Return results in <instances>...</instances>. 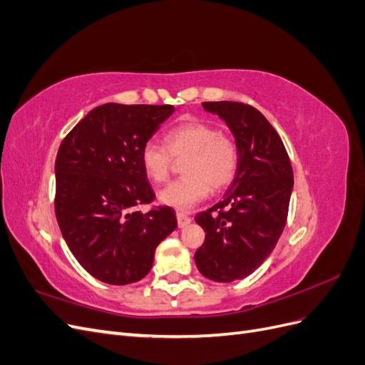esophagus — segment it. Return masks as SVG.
Masks as SVG:
<instances>
[{"instance_id":"1","label":"esophagus","mask_w":365,"mask_h":365,"mask_svg":"<svg viewBox=\"0 0 365 365\" xmlns=\"http://www.w3.org/2000/svg\"><path fill=\"white\" fill-rule=\"evenodd\" d=\"M176 219H178L180 228H184L192 222V217L189 216V213H185V212H176Z\"/></svg>"}]
</instances>
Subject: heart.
<instances>
[{"mask_svg": "<svg viewBox=\"0 0 365 365\" xmlns=\"http://www.w3.org/2000/svg\"><path fill=\"white\" fill-rule=\"evenodd\" d=\"M172 157H187L182 165L185 176L165 185L160 200L176 208H190L202 201L210 185L215 190L224 189L235 180L239 164L235 140L213 123L200 120L176 125L165 134V146L150 140L140 153L143 170L153 182L168 180Z\"/></svg>", "mask_w": 365, "mask_h": 365, "instance_id": "obj_1", "label": "heart"}]
</instances>
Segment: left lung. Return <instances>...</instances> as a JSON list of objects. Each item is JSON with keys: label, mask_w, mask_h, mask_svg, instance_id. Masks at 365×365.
Wrapping results in <instances>:
<instances>
[{"label": "left lung", "mask_w": 365, "mask_h": 365, "mask_svg": "<svg viewBox=\"0 0 365 365\" xmlns=\"http://www.w3.org/2000/svg\"><path fill=\"white\" fill-rule=\"evenodd\" d=\"M202 106L230 128L239 164L224 200L195 217L205 231L195 262L204 277L230 283L248 277L277 245L288 217L294 173L282 138L256 108L239 102Z\"/></svg>", "instance_id": "1"}]
</instances>
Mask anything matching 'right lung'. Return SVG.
Returning a JSON list of instances; mask_svg holds the SVG:
<instances>
[{"label":"right lung","mask_w":365,"mask_h":365,"mask_svg":"<svg viewBox=\"0 0 365 365\" xmlns=\"http://www.w3.org/2000/svg\"><path fill=\"white\" fill-rule=\"evenodd\" d=\"M172 105L105 103L63 138L54 164V210L76 260L97 280L129 284L149 274L160 242L176 228L170 207L143 213L155 197L140 153Z\"/></svg>","instance_id":"1"}]
</instances>
